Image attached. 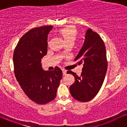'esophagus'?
Masks as SVG:
<instances>
[{
	"label": "esophagus",
	"instance_id": "esophagus-1",
	"mask_svg": "<svg viewBox=\"0 0 127 127\" xmlns=\"http://www.w3.org/2000/svg\"><path fill=\"white\" fill-rule=\"evenodd\" d=\"M62 72H63V75L64 76H65L67 74V70H65V69H62Z\"/></svg>",
	"mask_w": 127,
	"mask_h": 127
}]
</instances>
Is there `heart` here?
Here are the masks:
<instances>
[{
	"instance_id": "1",
	"label": "heart",
	"mask_w": 127,
	"mask_h": 127,
	"mask_svg": "<svg viewBox=\"0 0 127 127\" xmlns=\"http://www.w3.org/2000/svg\"><path fill=\"white\" fill-rule=\"evenodd\" d=\"M59 33L64 38L67 44L74 43L77 35V30L73 27L64 28L59 31ZM64 53L65 51H63L62 54Z\"/></svg>"
}]
</instances>
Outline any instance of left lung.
<instances>
[{"label":"left lung","mask_w":127,"mask_h":127,"mask_svg":"<svg viewBox=\"0 0 127 127\" xmlns=\"http://www.w3.org/2000/svg\"><path fill=\"white\" fill-rule=\"evenodd\" d=\"M74 60L78 65L83 64V67L81 76L67 72L75 78L69 88L70 94L78 101H90L99 92L107 69L105 44L97 32L90 29L86 30L83 46Z\"/></svg>","instance_id":"1"}]
</instances>
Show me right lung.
<instances>
[{
    "label": "right lung",
    "mask_w": 127,
    "mask_h": 127,
    "mask_svg": "<svg viewBox=\"0 0 127 127\" xmlns=\"http://www.w3.org/2000/svg\"><path fill=\"white\" fill-rule=\"evenodd\" d=\"M53 26L31 29L20 39L13 55L15 77L27 97L38 104L52 101L62 77L58 67L44 70L41 59L47 54L48 35Z\"/></svg>",
    "instance_id": "1"
}]
</instances>
